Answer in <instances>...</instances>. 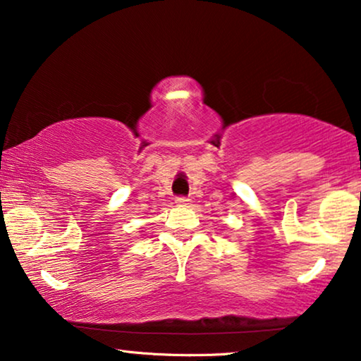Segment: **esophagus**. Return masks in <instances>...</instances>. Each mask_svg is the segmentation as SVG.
<instances>
[{"label": "esophagus", "mask_w": 361, "mask_h": 361, "mask_svg": "<svg viewBox=\"0 0 361 361\" xmlns=\"http://www.w3.org/2000/svg\"><path fill=\"white\" fill-rule=\"evenodd\" d=\"M176 204L177 205H189L190 199L189 197H176Z\"/></svg>", "instance_id": "1"}]
</instances>
